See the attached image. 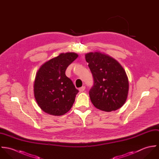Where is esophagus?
<instances>
[{
  "instance_id": "esophagus-1",
  "label": "esophagus",
  "mask_w": 159,
  "mask_h": 159,
  "mask_svg": "<svg viewBox=\"0 0 159 159\" xmlns=\"http://www.w3.org/2000/svg\"><path fill=\"white\" fill-rule=\"evenodd\" d=\"M85 89H86V87H85V86H82L81 88H80L79 89V91H80V92H83V91L85 90Z\"/></svg>"
}]
</instances>
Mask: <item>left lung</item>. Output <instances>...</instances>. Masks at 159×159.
<instances>
[{
	"label": "left lung",
	"instance_id": "left-lung-1",
	"mask_svg": "<svg viewBox=\"0 0 159 159\" xmlns=\"http://www.w3.org/2000/svg\"><path fill=\"white\" fill-rule=\"evenodd\" d=\"M85 56L93 78L89 91L92 104L107 112L118 110L125 103L129 92L124 68L113 58L100 52H89Z\"/></svg>",
	"mask_w": 159,
	"mask_h": 159
}]
</instances>
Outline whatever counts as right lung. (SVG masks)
Masks as SVG:
<instances>
[{
  "label": "right lung",
  "mask_w": 159,
  "mask_h": 159,
  "mask_svg": "<svg viewBox=\"0 0 159 159\" xmlns=\"http://www.w3.org/2000/svg\"><path fill=\"white\" fill-rule=\"evenodd\" d=\"M77 57L74 52L62 53L46 62L37 71L34 95L46 113L61 116L71 109L79 91L66 75V70Z\"/></svg>",
  "instance_id": "add662e5"
}]
</instances>
